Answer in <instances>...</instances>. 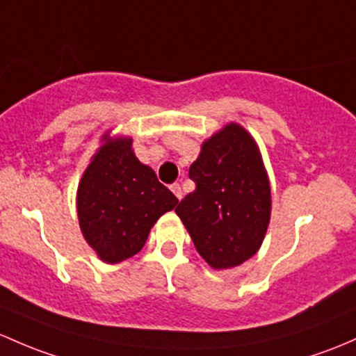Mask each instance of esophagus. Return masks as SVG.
I'll return each mask as SVG.
<instances>
[{
  "mask_svg": "<svg viewBox=\"0 0 356 356\" xmlns=\"http://www.w3.org/2000/svg\"><path fill=\"white\" fill-rule=\"evenodd\" d=\"M170 191L175 194V197H177V200H182V188H181V184H177V182H175V184L170 186Z\"/></svg>",
  "mask_w": 356,
  "mask_h": 356,
  "instance_id": "obj_1",
  "label": "esophagus"
}]
</instances>
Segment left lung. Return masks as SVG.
Returning <instances> with one entry per match:
<instances>
[{
  "instance_id": "obj_1",
  "label": "left lung",
  "mask_w": 356,
  "mask_h": 356,
  "mask_svg": "<svg viewBox=\"0 0 356 356\" xmlns=\"http://www.w3.org/2000/svg\"><path fill=\"white\" fill-rule=\"evenodd\" d=\"M196 189L175 213L196 250L215 269H228L259 250L271 215V189L256 141L230 122L201 147L189 167Z\"/></svg>"
}]
</instances>
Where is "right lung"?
<instances>
[{
    "instance_id": "right-lung-1",
    "label": "right lung",
    "mask_w": 356,
    "mask_h": 356,
    "mask_svg": "<svg viewBox=\"0 0 356 356\" xmlns=\"http://www.w3.org/2000/svg\"><path fill=\"white\" fill-rule=\"evenodd\" d=\"M102 141L78 186L76 208L85 241L115 264L143 249L149 228L179 200L136 159L131 138L106 134Z\"/></svg>"
}]
</instances>
